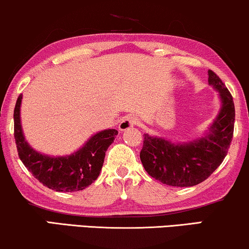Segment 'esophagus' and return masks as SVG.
I'll return each mask as SVG.
<instances>
[{
	"label": "esophagus",
	"instance_id": "esophagus-1",
	"mask_svg": "<svg viewBox=\"0 0 249 249\" xmlns=\"http://www.w3.org/2000/svg\"><path fill=\"white\" fill-rule=\"evenodd\" d=\"M138 124H139L138 117L133 116V115H128V116H126L120 123V129L121 131H126V129H128L129 127H133V126H136Z\"/></svg>",
	"mask_w": 249,
	"mask_h": 249
}]
</instances>
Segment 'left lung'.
<instances>
[{"instance_id":"1","label":"left lung","mask_w":249,"mask_h":249,"mask_svg":"<svg viewBox=\"0 0 249 249\" xmlns=\"http://www.w3.org/2000/svg\"><path fill=\"white\" fill-rule=\"evenodd\" d=\"M209 83L219 91L222 108L206 138L176 145L143 134L140 159L146 173L160 183L177 187L197 185L211 176L228 153L236 116L232 96L212 70L209 71Z\"/></svg>"}]
</instances>
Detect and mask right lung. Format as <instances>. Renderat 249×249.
Wrapping results in <instances>:
<instances>
[{
  "mask_svg": "<svg viewBox=\"0 0 249 249\" xmlns=\"http://www.w3.org/2000/svg\"><path fill=\"white\" fill-rule=\"evenodd\" d=\"M18 97L15 107V140L20 160L44 186L56 192H78L85 190L99 176L107 149L118 134L116 129L97 133L82 149L68 157L43 156L24 141L20 124V105Z\"/></svg>",
  "mask_w": 249,
  "mask_h": 249,
  "instance_id": "right-lung-1",
  "label": "right lung"
}]
</instances>
